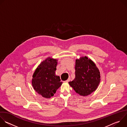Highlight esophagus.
I'll return each mask as SVG.
<instances>
[{"instance_id":"34e87169","label":"esophagus","mask_w":127,"mask_h":127,"mask_svg":"<svg viewBox=\"0 0 127 127\" xmlns=\"http://www.w3.org/2000/svg\"><path fill=\"white\" fill-rule=\"evenodd\" d=\"M70 78H68L67 80H66V81H65V82H69V81H70Z\"/></svg>"}]
</instances>
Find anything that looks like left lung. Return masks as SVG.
<instances>
[{
  "instance_id": "left-lung-1",
  "label": "left lung",
  "mask_w": 127,
  "mask_h": 127,
  "mask_svg": "<svg viewBox=\"0 0 127 127\" xmlns=\"http://www.w3.org/2000/svg\"><path fill=\"white\" fill-rule=\"evenodd\" d=\"M75 78L69 82L76 93L86 96L95 92L100 80V72L94 62L86 56L75 62Z\"/></svg>"
}]
</instances>
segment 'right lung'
Instances as JSON below:
<instances>
[{
  "instance_id": "obj_1",
  "label": "right lung",
  "mask_w": 127,
  "mask_h": 127,
  "mask_svg": "<svg viewBox=\"0 0 127 127\" xmlns=\"http://www.w3.org/2000/svg\"><path fill=\"white\" fill-rule=\"evenodd\" d=\"M57 60L48 58L40 64L32 75V85L39 95L50 98L61 86L62 82L55 75Z\"/></svg>"
}]
</instances>
